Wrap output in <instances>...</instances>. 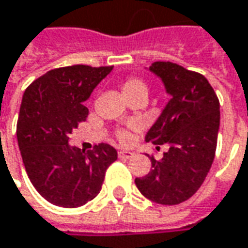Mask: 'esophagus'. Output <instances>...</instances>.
<instances>
[{
	"mask_svg": "<svg viewBox=\"0 0 248 248\" xmlns=\"http://www.w3.org/2000/svg\"><path fill=\"white\" fill-rule=\"evenodd\" d=\"M119 157L121 159H124V160H127V159H131L133 156H134V153L130 152V151H119Z\"/></svg>",
	"mask_w": 248,
	"mask_h": 248,
	"instance_id": "esophagus-1",
	"label": "esophagus"
}]
</instances>
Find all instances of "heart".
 <instances>
[{"mask_svg":"<svg viewBox=\"0 0 248 248\" xmlns=\"http://www.w3.org/2000/svg\"><path fill=\"white\" fill-rule=\"evenodd\" d=\"M138 92H144V93L148 95V87H146L145 82L138 80V78H133V77H131V78H127V80L124 82V85H122V93H124V97L133 95V93H138ZM117 137L121 142L126 144V142L130 141L131 134L127 130H121L118 131Z\"/></svg>","mask_w":248,"mask_h":248,"instance_id":"b5f03b06","label":"heart"}]
</instances>
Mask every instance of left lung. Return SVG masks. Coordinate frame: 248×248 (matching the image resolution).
I'll return each mask as SVG.
<instances>
[{
    "label": "left lung",
    "instance_id": "left-lung-1",
    "mask_svg": "<svg viewBox=\"0 0 248 248\" xmlns=\"http://www.w3.org/2000/svg\"><path fill=\"white\" fill-rule=\"evenodd\" d=\"M159 77L171 96L146 141L167 144L168 151L152 170L136 179L140 193L161 205H178L201 187L212 167L220 127V103L209 81L171 62H155L145 67Z\"/></svg>",
    "mask_w": 248,
    "mask_h": 248
}]
</instances>
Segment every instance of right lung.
<instances>
[{"label":"right lung","instance_id":"right-lung-1","mask_svg":"<svg viewBox=\"0 0 248 248\" xmlns=\"http://www.w3.org/2000/svg\"><path fill=\"white\" fill-rule=\"evenodd\" d=\"M111 70L87 65L53 69L23 95L17 142L25 171L38 193L57 206L78 208L93 200L106 170L118 159L108 144L88 152L69 145V136L88 115L84 103Z\"/></svg>","mask_w":248,"mask_h":248}]
</instances>
